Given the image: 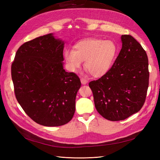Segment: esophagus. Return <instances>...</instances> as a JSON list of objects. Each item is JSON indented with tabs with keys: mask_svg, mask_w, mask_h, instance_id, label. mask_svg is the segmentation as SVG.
Masks as SVG:
<instances>
[{
	"mask_svg": "<svg viewBox=\"0 0 160 160\" xmlns=\"http://www.w3.org/2000/svg\"><path fill=\"white\" fill-rule=\"evenodd\" d=\"M80 81H81V83H82V84H86L88 82V80L84 78H81Z\"/></svg>",
	"mask_w": 160,
	"mask_h": 160,
	"instance_id": "esophagus-1",
	"label": "esophagus"
}]
</instances>
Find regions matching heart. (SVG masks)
Wrapping results in <instances>:
<instances>
[{"instance_id": "b5f03b06", "label": "heart", "mask_w": 160, "mask_h": 160, "mask_svg": "<svg viewBox=\"0 0 160 160\" xmlns=\"http://www.w3.org/2000/svg\"><path fill=\"white\" fill-rule=\"evenodd\" d=\"M117 51V45L112 40L90 38L76 42L73 49H66L64 58L71 72H76L84 61V68L93 76L100 77L109 70Z\"/></svg>"}]
</instances>
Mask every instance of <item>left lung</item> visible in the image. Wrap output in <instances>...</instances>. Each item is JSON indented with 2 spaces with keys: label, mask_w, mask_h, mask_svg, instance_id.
<instances>
[{
  "label": "left lung",
  "mask_w": 160,
  "mask_h": 160,
  "mask_svg": "<svg viewBox=\"0 0 160 160\" xmlns=\"http://www.w3.org/2000/svg\"><path fill=\"white\" fill-rule=\"evenodd\" d=\"M122 47L113 66L91 81L95 107L111 121L123 120L143 107L148 87V60L145 50L131 35L121 36Z\"/></svg>",
  "instance_id": "8db88e82"
}]
</instances>
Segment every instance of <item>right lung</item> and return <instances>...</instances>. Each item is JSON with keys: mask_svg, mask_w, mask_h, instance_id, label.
I'll list each match as a JSON object with an SVG mask.
<instances>
[{"mask_svg": "<svg viewBox=\"0 0 160 160\" xmlns=\"http://www.w3.org/2000/svg\"><path fill=\"white\" fill-rule=\"evenodd\" d=\"M64 45L53 33L38 37L19 47L12 64L17 101L30 118L46 127L72 119L81 86L76 73L63 69Z\"/></svg>", "mask_w": 160, "mask_h": 160, "instance_id": "right-lung-1", "label": "right lung"}]
</instances>
